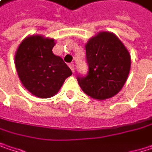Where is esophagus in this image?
<instances>
[{
    "mask_svg": "<svg viewBox=\"0 0 152 152\" xmlns=\"http://www.w3.org/2000/svg\"><path fill=\"white\" fill-rule=\"evenodd\" d=\"M69 68H70L71 71H72V72L74 73V72H75V65H74V63H70V64H69Z\"/></svg>",
    "mask_w": 152,
    "mask_h": 152,
    "instance_id": "esophagus-1",
    "label": "esophagus"
}]
</instances>
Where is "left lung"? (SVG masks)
<instances>
[{
  "label": "left lung",
  "instance_id": "left-lung-1",
  "mask_svg": "<svg viewBox=\"0 0 152 152\" xmlns=\"http://www.w3.org/2000/svg\"><path fill=\"white\" fill-rule=\"evenodd\" d=\"M89 72L78 76V84L84 93L97 100L115 96L125 84L130 71L129 50L113 32L100 31L85 45Z\"/></svg>",
  "mask_w": 152,
  "mask_h": 152
}]
</instances>
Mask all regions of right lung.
<instances>
[{"label": "right lung", "instance_id": "1", "mask_svg": "<svg viewBox=\"0 0 152 152\" xmlns=\"http://www.w3.org/2000/svg\"><path fill=\"white\" fill-rule=\"evenodd\" d=\"M54 45L53 39L34 34L26 37L15 52V69L21 83L40 99L57 94L65 79L72 75L63 60L53 53Z\"/></svg>", "mask_w": 152, "mask_h": 152}]
</instances>
